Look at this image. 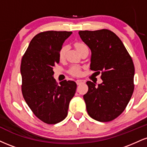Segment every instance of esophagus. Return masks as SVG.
I'll return each instance as SVG.
<instances>
[{
	"mask_svg": "<svg viewBox=\"0 0 147 147\" xmlns=\"http://www.w3.org/2000/svg\"><path fill=\"white\" fill-rule=\"evenodd\" d=\"M76 83H77V85H80L81 84L84 83V81L82 80V79H77V80L76 81Z\"/></svg>",
	"mask_w": 147,
	"mask_h": 147,
	"instance_id": "obj_1",
	"label": "esophagus"
}]
</instances>
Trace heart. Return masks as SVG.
<instances>
[{"instance_id": "1", "label": "heart", "mask_w": 147, "mask_h": 147, "mask_svg": "<svg viewBox=\"0 0 147 147\" xmlns=\"http://www.w3.org/2000/svg\"><path fill=\"white\" fill-rule=\"evenodd\" d=\"M75 46L76 49H77V50L79 51L80 49H82V48H84V47H85L86 45H84V43H76L75 44ZM65 47H63V48L61 49V50L59 52L60 59L63 58L64 55H65ZM70 73L75 76H79L81 75V70H80V69L78 68V67H72L71 70H70Z\"/></svg>"}]
</instances>
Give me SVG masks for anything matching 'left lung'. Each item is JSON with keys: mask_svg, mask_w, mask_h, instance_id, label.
Returning a JSON list of instances; mask_svg holds the SVG:
<instances>
[{"mask_svg": "<svg viewBox=\"0 0 147 147\" xmlns=\"http://www.w3.org/2000/svg\"><path fill=\"white\" fill-rule=\"evenodd\" d=\"M79 34L91 51L90 69L97 75L102 72L103 81L98 86L86 82L87 112L95 120L109 122L122 113L131 98L134 64L122 41L110 30L79 31Z\"/></svg>", "mask_w": 147, "mask_h": 147, "instance_id": "8db88e82", "label": "left lung"}]
</instances>
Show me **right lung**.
Listing matches in <instances>:
<instances>
[{
    "mask_svg": "<svg viewBox=\"0 0 147 147\" xmlns=\"http://www.w3.org/2000/svg\"><path fill=\"white\" fill-rule=\"evenodd\" d=\"M72 32L47 31L36 34L22 58V92L34 114L45 123L55 124L66 117L77 84L64 80L58 85L53 67Z\"/></svg>",
    "mask_w": 147,
    "mask_h": 147,
    "instance_id": "1",
    "label": "right lung"
}]
</instances>
